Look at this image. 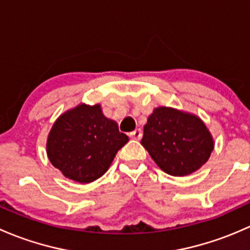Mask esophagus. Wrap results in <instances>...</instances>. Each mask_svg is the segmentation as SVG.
Returning a JSON list of instances; mask_svg holds the SVG:
<instances>
[{"label": "esophagus", "mask_w": 250, "mask_h": 250, "mask_svg": "<svg viewBox=\"0 0 250 250\" xmlns=\"http://www.w3.org/2000/svg\"><path fill=\"white\" fill-rule=\"evenodd\" d=\"M129 137H130V139L140 140L141 137H143V132H141V129H135L134 132L129 133Z\"/></svg>", "instance_id": "34e87169"}]
</instances>
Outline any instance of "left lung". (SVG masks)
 <instances>
[{"mask_svg":"<svg viewBox=\"0 0 250 250\" xmlns=\"http://www.w3.org/2000/svg\"><path fill=\"white\" fill-rule=\"evenodd\" d=\"M141 145L163 172L184 176L200 169L209 160L214 140L196 115L160 106L144 125Z\"/></svg>","mask_w":250,"mask_h":250,"instance_id":"obj_1","label":"left lung"}]
</instances>
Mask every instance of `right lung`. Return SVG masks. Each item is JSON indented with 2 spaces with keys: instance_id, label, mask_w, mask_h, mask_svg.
<instances>
[{
  "instance_id": "obj_1",
  "label": "right lung",
  "mask_w": 250,
  "mask_h": 250,
  "mask_svg": "<svg viewBox=\"0 0 250 250\" xmlns=\"http://www.w3.org/2000/svg\"><path fill=\"white\" fill-rule=\"evenodd\" d=\"M102 106L80 104L58 117L48 134L47 155L62 175L88 184L104 175L116 153L128 143Z\"/></svg>"
}]
</instances>
